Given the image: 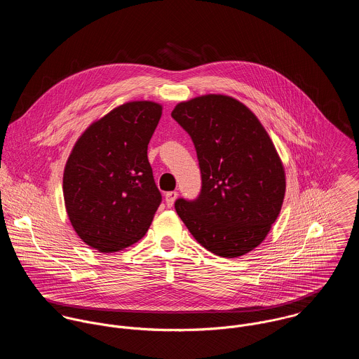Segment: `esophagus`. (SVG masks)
Returning <instances> with one entry per match:
<instances>
[{"label":"esophagus","instance_id":"esophagus-1","mask_svg":"<svg viewBox=\"0 0 359 359\" xmlns=\"http://www.w3.org/2000/svg\"><path fill=\"white\" fill-rule=\"evenodd\" d=\"M177 196H178V192H175V191L167 192V194H165V205H168V207H172L175 199H177Z\"/></svg>","mask_w":359,"mask_h":359}]
</instances>
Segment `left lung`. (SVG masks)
<instances>
[{
    "label": "left lung",
    "mask_w": 359,
    "mask_h": 359,
    "mask_svg": "<svg viewBox=\"0 0 359 359\" xmlns=\"http://www.w3.org/2000/svg\"><path fill=\"white\" fill-rule=\"evenodd\" d=\"M171 116L192 138L202 175L199 196L177 199V214L215 256L252 252L278 218L286 189L269 135L249 107L226 95L178 103Z\"/></svg>",
    "instance_id": "left-lung-1"
}]
</instances>
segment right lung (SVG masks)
I'll use <instances>...</instances> for the list:
<instances>
[{
	"label": "right lung",
	"instance_id": "right-lung-1",
	"mask_svg": "<svg viewBox=\"0 0 359 359\" xmlns=\"http://www.w3.org/2000/svg\"><path fill=\"white\" fill-rule=\"evenodd\" d=\"M161 104L128 102L93 123L76 142L63 174V196L77 235L102 253L138 242L161 203L148 144Z\"/></svg>",
	"mask_w": 359,
	"mask_h": 359
}]
</instances>
